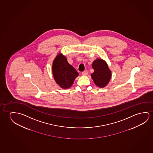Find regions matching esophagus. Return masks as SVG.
Wrapping results in <instances>:
<instances>
[{
  "label": "esophagus",
  "instance_id": "obj_1",
  "mask_svg": "<svg viewBox=\"0 0 153 153\" xmlns=\"http://www.w3.org/2000/svg\"><path fill=\"white\" fill-rule=\"evenodd\" d=\"M82 75L84 76H86L88 75V71H85L82 72Z\"/></svg>",
  "mask_w": 153,
  "mask_h": 153
}]
</instances>
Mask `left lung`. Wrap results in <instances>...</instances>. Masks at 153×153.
Wrapping results in <instances>:
<instances>
[{
  "label": "left lung",
  "instance_id": "1",
  "mask_svg": "<svg viewBox=\"0 0 153 153\" xmlns=\"http://www.w3.org/2000/svg\"><path fill=\"white\" fill-rule=\"evenodd\" d=\"M92 67L94 72L91 77L95 84L100 88L106 86L111 78V71L107 62L101 58H97L94 61Z\"/></svg>",
  "mask_w": 153,
  "mask_h": 153
}]
</instances>
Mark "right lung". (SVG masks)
Returning <instances> with one entry per match:
<instances>
[{"mask_svg": "<svg viewBox=\"0 0 153 153\" xmlns=\"http://www.w3.org/2000/svg\"><path fill=\"white\" fill-rule=\"evenodd\" d=\"M52 72L56 82L62 89L69 88L79 75L62 53H58L53 60Z\"/></svg>", "mask_w": 153, "mask_h": 153, "instance_id": "add662e5", "label": "right lung"}]
</instances>
